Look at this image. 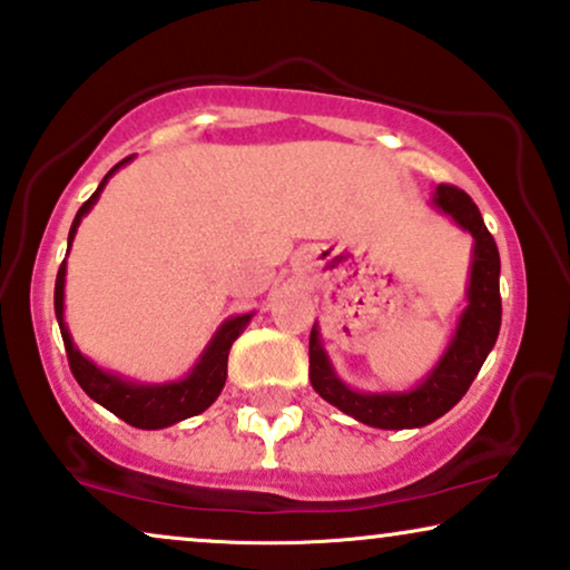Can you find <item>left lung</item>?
<instances>
[{"label":"left lung","instance_id":"8db88e82","mask_svg":"<svg viewBox=\"0 0 570 570\" xmlns=\"http://www.w3.org/2000/svg\"><path fill=\"white\" fill-rule=\"evenodd\" d=\"M432 202L455 225L474 235V262H471V279L469 291H465L469 306L463 308L453 340L438 366L426 374V380L409 393H358L335 374L322 348L316 324L308 337V380L316 393L335 409L348 413L361 424L376 426V430H416V426L432 424L434 419L448 413L471 387L500 335L502 301L498 243L487 230L482 214L465 190L442 183L434 190Z\"/></svg>","mask_w":570,"mask_h":570}]
</instances>
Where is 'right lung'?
<instances>
[{"instance_id":"1","label":"right lung","mask_w":570,"mask_h":570,"mask_svg":"<svg viewBox=\"0 0 570 570\" xmlns=\"http://www.w3.org/2000/svg\"><path fill=\"white\" fill-rule=\"evenodd\" d=\"M130 159L132 157L117 161V165L105 175V180L99 183V188L94 190V196L80 206L76 219H72L68 243H72V238H76L80 219H83V214L91 212V206L96 204V198H99L101 190H105L109 177H112L117 169ZM65 272H68V267H65L62 262V267L57 272V283H55V314L59 322V332H62V340H65V351H68L70 372L91 401L105 405L107 411H112L117 419H122L125 424L136 426V430H165V426H173L177 421L196 416V413L206 411L214 401H217L227 380V356H230L233 343L238 340L240 332L246 330V324L250 322V316L254 314L233 316V320L222 324L217 335L212 337L209 345H206L202 358H198V364L194 368H190L186 380L167 382V384L128 382L122 380V376L109 374L105 368H99L94 361H88L83 353L72 345L68 324H65Z\"/></svg>"}]
</instances>
